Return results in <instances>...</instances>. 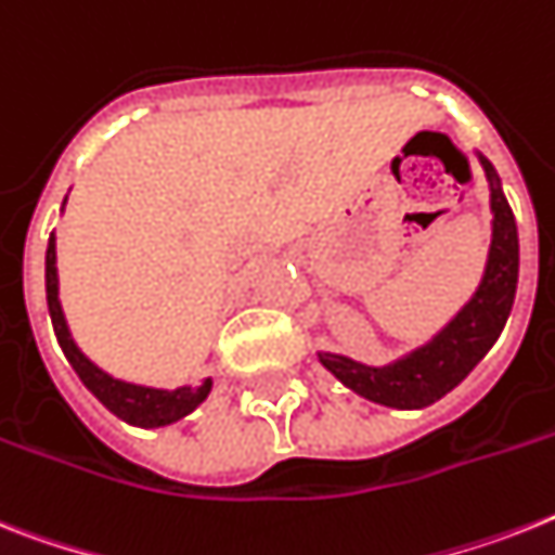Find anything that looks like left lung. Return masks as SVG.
Segmentation results:
<instances>
[{
    "mask_svg": "<svg viewBox=\"0 0 555 555\" xmlns=\"http://www.w3.org/2000/svg\"><path fill=\"white\" fill-rule=\"evenodd\" d=\"M490 179L493 199V242L481 287L462 313L416 353L390 367H364L345 356L319 353L322 364L339 382L371 402L387 408H427L450 393L493 348L504 322L511 317L516 282H519V236L516 219L499 188V176L488 159H481Z\"/></svg>",
    "mask_w": 555,
    "mask_h": 555,
    "instance_id": "left-lung-1",
    "label": "left lung"
}]
</instances>
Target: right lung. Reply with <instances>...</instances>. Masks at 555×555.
Here are the masks:
<instances>
[{"mask_svg": "<svg viewBox=\"0 0 555 555\" xmlns=\"http://www.w3.org/2000/svg\"><path fill=\"white\" fill-rule=\"evenodd\" d=\"M44 287H48V310H51L53 333H56L62 353L67 362L74 364L79 379L85 382L90 393L96 396L99 402L105 404L111 413L125 418L128 425L137 427H162L170 425L176 418L188 416L196 404H202L210 393V379L202 382L199 387H179V390H153V387H139L119 382L99 371L96 364L85 359V353L74 345L70 333H67L65 317L59 308V282H56V238L51 236L48 242V256H44Z\"/></svg>", "mask_w": 555, "mask_h": 555, "instance_id": "right-lung-1", "label": "right lung"}]
</instances>
